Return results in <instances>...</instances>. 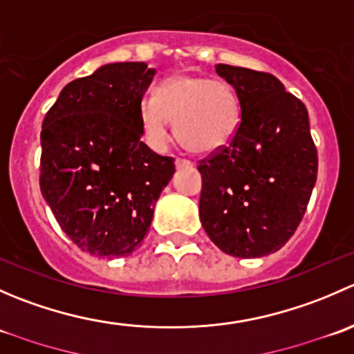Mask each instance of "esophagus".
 <instances>
[{"instance_id":"34e87169","label":"esophagus","mask_w":354,"mask_h":354,"mask_svg":"<svg viewBox=\"0 0 354 354\" xmlns=\"http://www.w3.org/2000/svg\"><path fill=\"white\" fill-rule=\"evenodd\" d=\"M174 164H176L178 169H181V167H192V166H194V164H192V160L183 159V157H178V159L174 160Z\"/></svg>"}]
</instances>
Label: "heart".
<instances>
[{
	"label": "heart",
	"mask_w": 354,
	"mask_h": 354,
	"mask_svg": "<svg viewBox=\"0 0 354 354\" xmlns=\"http://www.w3.org/2000/svg\"><path fill=\"white\" fill-rule=\"evenodd\" d=\"M169 120L185 149L214 154L227 147L241 123V101L233 85L190 73H174L160 82L154 95L140 102L145 138L162 147L169 138Z\"/></svg>",
	"instance_id": "obj_1"
}]
</instances>
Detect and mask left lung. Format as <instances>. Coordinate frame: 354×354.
I'll return each instance as SVG.
<instances>
[{
    "instance_id": "1",
    "label": "left lung",
    "mask_w": 354,
    "mask_h": 354,
    "mask_svg": "<svg viewBox=\"0 0 354 354\" xmlns=\"http://www.w3.org/2000/svg\"><path fill=\"white\" fill-rule=\"evenodd\" d=\"M241 101L227 147L200 160L198 212L212 243L240 259L277 252L295 234L317 181L308 111L274 75L216 65Z\"/></svg>"
}]
</instances>
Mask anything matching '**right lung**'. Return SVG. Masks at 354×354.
Segmentation results:
<instances>
[{
  "label": "right lung",
  "mask_w": 354,
  "mask_h": 354,
  "mask_svg": "<svg viewBox=\"0 0 354 354\" xmlns=\"http://www.w3.org/2000/svg\"><path fill=\"white\" fill-rule=\"evenodd\" d=\"M154 73L142 62L101 66L70 82L42 121V197L66 236L94 257L140 246L174 174L173 157L140 138V102Z\"/></svg>",
  "instance_id": "right-lung-1"
}]
</instances>
